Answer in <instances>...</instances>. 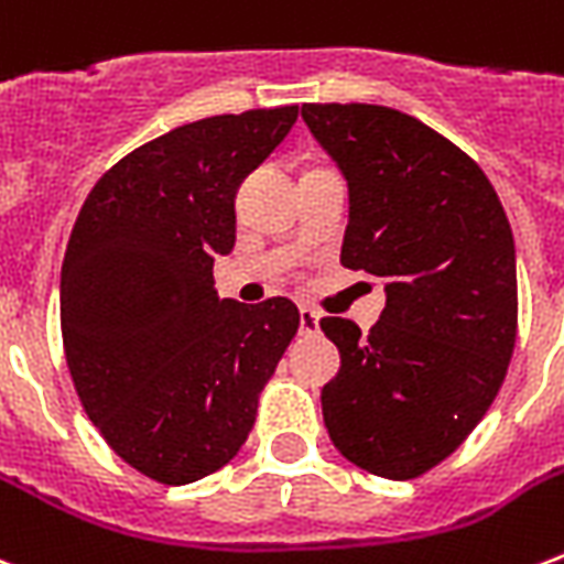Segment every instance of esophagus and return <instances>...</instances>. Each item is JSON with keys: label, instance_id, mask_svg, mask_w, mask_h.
Listing matches in <instances>:
<instances>
[{"label": "esophagus", "instance_id": "obj_1", "mask_svg": "<svg viewBox=\"0 0 564 564\" xmlns=\"http://www.w3.org/2000/svg\"><path fill=\"white\" fill-rule=\"evenodd\" d=\"M299 330H301V337H316V334H319V313L313 311V307H301Z\"/></svg>", "mask_w": 564, "mask_h": 564}]
</instances>
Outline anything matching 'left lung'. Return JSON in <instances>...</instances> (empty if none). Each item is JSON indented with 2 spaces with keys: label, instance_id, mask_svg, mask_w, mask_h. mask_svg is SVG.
<instances>
[{
  "label": "left lung",
  "instance_id": "8db88e82",
  "mask_svg": "<svg viewBox=\"0 0 564 564\" xmlns=\"http://www.w3.org/2000/svg\"><path fill=\"white\" fill-rule=\"evenodd\" d=\"M349 180L339 263L387 281L381 319L325 316L339 372L322 387L330 441L360 470L416 479L467 441L509 372L518 272L509 218L462 148L411 115L304 102Z\"/></svg>",
  "mask_w": 564,
  "mask_h": 564
}]
</instances>
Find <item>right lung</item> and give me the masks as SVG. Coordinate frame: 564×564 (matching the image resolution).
Masks as SVG:
<instances>
[{
	"mask_svg": "<svg viewBox=\"0 0 564 564\" xmlns=\"http://www.w3.org/2000/svg\"><path fill=\"white\" fill-rule=\"evenodd\" d=\"M299 106L183 123L97 180L62 263V339L85 414L162 485L221 470L299 330L290 299L213 290L236 242V188L283 141Z\"/></svg>",
	"mask_w": 564,
	"mask_h": 564,
	"instance_id": "right-lung-1",
	"label": "right lung"
}]
</instances>
